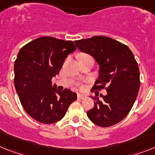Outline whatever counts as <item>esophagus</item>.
<instances>
[{
	"instance_id": "obj_1",
	"label": "esophagus",
	"mask_w": 155,
	"mask_h": 155,
	"mask_svg": "<svg viewBox=\"0 0 155 155\" xmlns=\"http://www.w3.org/2000/svg\"><path fill=\"white\" fill-rule=\"evenodd\" d=\"M87 97L86 94H78V98L79 99H84Z\"/></svg>"
}]
</instances>
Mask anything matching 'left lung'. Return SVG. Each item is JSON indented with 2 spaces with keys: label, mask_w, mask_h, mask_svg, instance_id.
Masks as SVG:
<instances>
[{
  "label": "left lung",
  "mask_w": 155,
  "mask_h": 155,
  "mask_svg": "<svg viewBox=\"0 0 155 155\" xmlns=\"http://www.w3.org/2000/svg\"><path fill=\"white\" fill-rule=\"evenodd\" d=\"M74 43L99 64V76L93 88L107 91L100 97H91L94 106L87 111V116L101 127L117 124L129 114L139 92L140 71L134 54L125 44L104 36Z\"/></svg>",
  "instance_id": "left-lung-1"
}]
</instances>
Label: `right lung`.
<instances>
[{"label": "right lung", "instance_id": "obj_1", "mask_svg": "<svg viewBox=\"0 0 155 155\" xmlns=\"http://www.w3.org/2000/svg\"><path fill=\"white\" fill-rule=\"evenodd\" d=\"M76 49L71 40L43 37L25 44L15 61L14 83L20 102L28 115L44 124L64 116L77 94L69 89L58 91L51 79Z\"/></svg>", "mask_w": 155, "mask_h": 155}]
</instances>
